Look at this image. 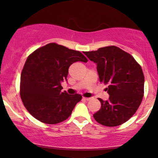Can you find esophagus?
<instances>
[{
  "label": "esophagus",
  "mask_w": 158,
  "mask_h": 158,
  "mask_svg": "<svg viewBox=\"0 0 158 158\" xmlns=\"http://www.w3.org/2000/svg\"><path fill=\"white\" fill-rule=\"evenodd\" d=\"M91 99H92L91 97H83V99H85V100H87V101H89Z\"/></svg>",
  "instance_id": "1"
}]
</instances>
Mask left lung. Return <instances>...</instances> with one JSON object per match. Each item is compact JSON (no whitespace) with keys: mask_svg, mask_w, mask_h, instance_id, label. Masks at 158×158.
<instances>
[{"mask_svg":"<svg viewBox=\"0 0 158 158\" xmlns=\"http://www.w3.org/2000/svg\"><path fill=\"white\" fill-rule=\"evenodd\" d=\"M83 52L97 64L100 82L108 85L109 99H98L101 108L94 114V119L109 127L126 123L142 102L145 80L141 67L129 53L115 46Z\"/></svg>","mask_w":158,"mask_h":158,"instance_id":"obj_1","label":"left lung"}]
</instances>
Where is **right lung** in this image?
Here are the masks:
<instances>
[{"label": "right lung", "mask_w": 158, "mask_h": 158, "mask_svg": "<svg viewBox=\"0 0 158 158\" xmlns=\"http://www.w3.org/2000/svg\"><path fill=\"white\" fill-rule=\"evenodd\" d=\"M77 61L87 62L88 59L79 51L55 43L28 56L21 75L20 93L25 108L36 119L47 124L61 123L80 102L79 94L61 91L69 67Z\"/></svg>", "instance_id": "right-lung-1"}]
</instances>
